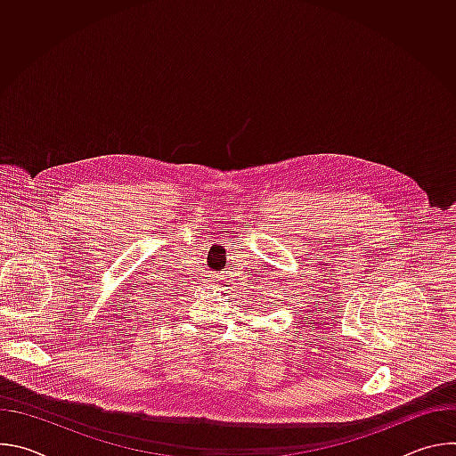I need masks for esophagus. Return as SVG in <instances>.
I'll list each match as a JSON object with an SVG mask.
<instances>
[{
  "mask_svg": "<svg viewBox=\"0 0 456 456\" xmlns=\"http://www.w3.org/2000/svg\"><path fill=\"white\" fill-rule=\"evenodd\" d=\"M215 287H220V285H215Z\"/></svg>",
  "mask_w": 456,
  "mask_h": 456,
  "instance_id": "obj_1",
  "label": "esophagus"
}]
</instances>
